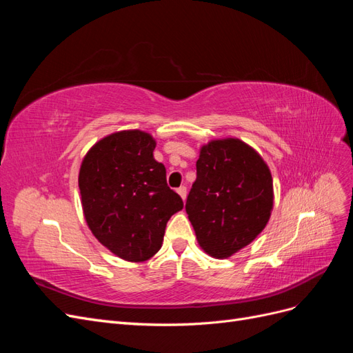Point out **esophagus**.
<instances>
[{
  "label": "esophagus",
  "mask_w": 353,
  "mask_h": 353,
  "mask_svg": "<svg viewBox=\"0 0 353 353\" xmlns=\"http://www.w3.org/2000/svg\"><path fill=\"white\" fill-rule=\"evenodd\" d=\"M176 193L181 196V199L183 200H185V197H187V187H179V188H176Z\"/></svg>",
  "instance_id": "1"
}]
</instances>
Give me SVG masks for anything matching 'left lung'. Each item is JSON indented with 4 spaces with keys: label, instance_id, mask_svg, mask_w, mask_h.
I'll return each instance as SVG.
<instances>
[{
    "label": "left lung",
    "instance_id": "left-lung-1",
    "mask_svg": "<svg viewBox=\"0 0 353 353\" xmlns=\"http://www.w3.org/2000/svg\"><path fill=\"white\" fill-rule=\"evenodd\" d=\"M185 210L200 248L225 259L259 236L274 205L272 176L250 145L225 138L200 148Z\"/></svg>",
    "mask_w": 353,
    "mask_h": 353
}]
</instances>
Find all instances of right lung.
Masks as SVG:
<instances>
[{"label":"right lung","instance_id":"obj_1","mask_svg":"<svg viewBox=\"0 0 353 353\" xmlns=\"http://www.w3.org/2000/svg\"><path fill=\"white\" fill-rule=\"evenodd\" d=\"M156 141L131 130L104 137L83 157L79 190L85 221L103 245L130 262L162 248L169 218L184 208L153 157Z\"/></svg>","mask_w":353,"mask_h":353}]
</instances>
